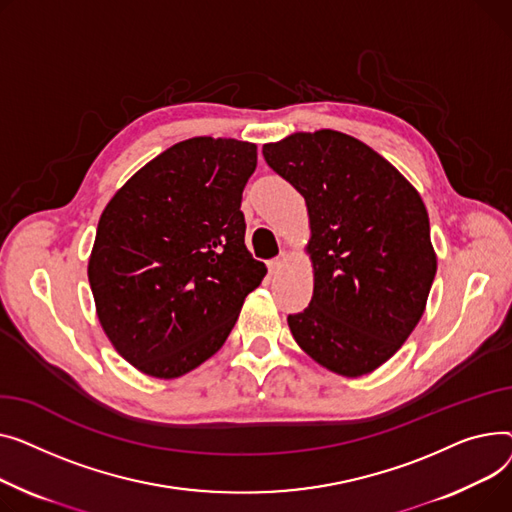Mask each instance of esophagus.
Returning <instances> with one entry per match:
<instances>
[{
  "mask_svg": "<svg viewBox=\"0 0 512 512\" xmlns=\"http://www.w3.org/2000/svg\"><path fill=\"white\" fill-rule=\"evenodd\" d=\"M285 262H287V254L281 252L277 258L268 260V270H270V273H277V270H281V266H283Z\"/></svg>",
  "mask_w": 512,
  "mask_h": 512,
  "instance_id": "obj_1",
  "label": "esophagus"
}]
</instances>
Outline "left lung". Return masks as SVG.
<instances>
[{
    "mask_svg": "<svg viewBox=\"0 0 512 512\" xmlns=\"http://www.w3.org/2000/svg\"><path fill=\"white\" fill-rule=\"evenodd\" d=\"M262 155L304 196L310 217L314 293L287 318L295 343L339 376L374 372L413 333L436 277L422 196L343 132H295Z\"/></svg>",
    "mask_w": 512,
    "mask_h": 512,
    "instance_id": "1",
    "label": "left lung"
}]
</instances>
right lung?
<instances>
[{
    "mask_svg": "<svg viewBox=\"0 0 512 512\" xmlns=\"http://www.w3.org/2000/svg\"><path fill=\"white\" fill-rule=\"evenodd\" d=\"M256 161L252 142L190 138L105 206L88 283L107 339L142 374L171 380L213 357L262 283L239 210Z\"/></svg>",
    "mask_w": 512,
    "mask_h": 512,
    "instance_id": "add662e5",
    "label": "right lung"
}]
</instances>
